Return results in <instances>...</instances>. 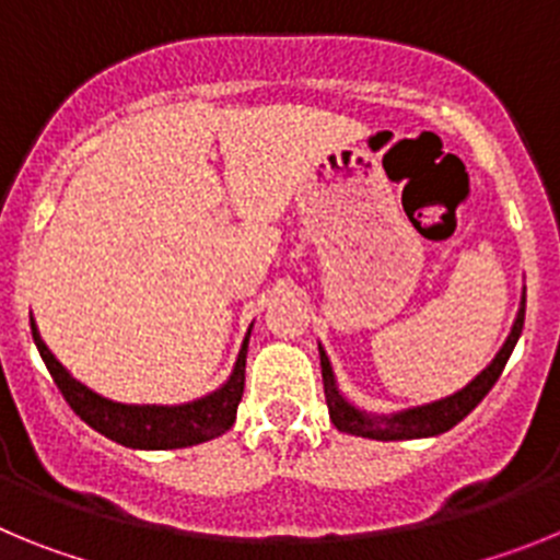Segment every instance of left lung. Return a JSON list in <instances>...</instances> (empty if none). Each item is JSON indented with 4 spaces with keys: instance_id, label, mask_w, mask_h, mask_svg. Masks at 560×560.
I'll list each match as a JSON object with an SVG mask.
<instances>
[{
    "instance_id": "1",
    "label": "left lung",
    "mask_w": 560,
    "mask_h": 560,
    "mask_svg": "<svg viewBox=\"0 0 560 560\" xmlns=\"http://www.w3.org/2000/svg\"><path fill=\"white\" fill-rule=\"evenodd\" d=\"M522 328H524V300H522V308H518L516 323H513L511 336H508V341H504V348L499 350L497 359H493L491 364H488V368H485L482 373L468 384V387L459 389V393L452 395V398L438 400V404L409 409V412H400V415H393V418H381V420L361 415L359 409H353L348 400L341 398L339 389H336L334 384V373H330L328 355L319 350L325 400H328V412H330V420H334V427L339 429V432L355 434V438H373V440H415V438H434V434L448 432V429L457 427L459 420L477 407L485 395L491 393V387L499 381V375H502L504 364H508V359H511L513 348H516Z\"/></svg>"
}]
</instances>
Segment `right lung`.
Here are the masks:
<instances>
[{
    "label": "right lung",
    "mask_w": 560,
    "mask_h": 560,
    "mask_svg": "<svg viewBox=\"0 0 560 560\" xmlns=\"http://www.w3.org/2000/svg\"><path fill=\"white\" fill-rule=\"evenodd\" d=\"M30 330H33V341H36L49 375L56 381V387L61 389L63 400L72 407V412L83 423L95 429V432L106 434L108 440L120 443V446L153 448V452L185 448L219 438V434H224L235 423L237 404L244 398L246 345H249V336H246L244 348L237 353L235 373L230 375V381L219 393L192 400V404H185V407H126V404H114V400L101 398L97 393L83 387L81 381L72 378L61 368V361L49 353L47 345L38 336L36 323H30Z\"/></svg>",
    "instance_id": "right-lung-1"
}]
</instances>
